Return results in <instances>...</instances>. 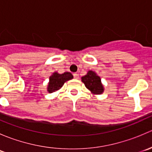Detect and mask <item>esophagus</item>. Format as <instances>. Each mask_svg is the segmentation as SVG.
I'll list each match as a JSON object with an SVG mask.
<instances>
[{"label":"esophagus","instance_id":"34e87169","mask_svg":"<svg viewBox=\"0 0 152 152\" xmlns=\"http://www.w3.org/2000/svg\"><path fill=\"white\" fill-rule=\"evenodd\" d=\"M73 77H74L75 79H78L79 78V75L77 73H73Z\"/></svg>","mask_w":152,"mask_h":152}]
</instances>
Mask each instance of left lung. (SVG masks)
Segmentation results:
<instances>
[{
	"label": "left lung",
	"instance_id": "left-lung-1",
	"mask_svg": "<svg viewBox=\"0 0 152 152\" xmlns=\"http://www.w3.org/2000/svg\"><path fill=\"white\" fill-rule=\"evenodd\" d=\"M82 82L85 87L94 94H101L103 93L104 87L101 82V79L93 71H88L85 76L82 77Z\"/></svg>",
	"mask_w": 152,
	"mask_h": 152
}]
</instances>
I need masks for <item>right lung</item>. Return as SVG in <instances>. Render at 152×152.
I'll use <instances>...</instances> for the list:
<instances>
[{"label": "right lung", "instance_id": "obj_1", "mask_svg": "<svg viewBox=\"0 0 152 152\" xmlns=\"http://www.w3.org/2000/svg\"><path fill=\"white\" fill-rule=\"evenodd\" d=\"M73 78V75L69 72H65L62 74H59L57 73H53V75L50 76L48 91L51 93L59 90L65 82L72 79Z\"/></svg>", "mask_w": 152, "mask_h": 152}]
</instances>
